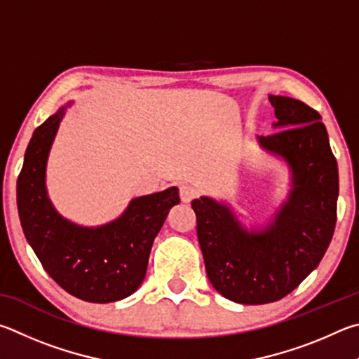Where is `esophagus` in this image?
<instances>
[{
    "label": "esophagus",
    "mask_w": 359,
    "mask_h": 359,
    "mask_svg": "<svg viewBox=\"0 0 359 359\" xmlns=\"http://www.w3.org/2000/svg\"><path fill=\"white\" fill-rule=\"evenodd\" d=\"M196 197H197V191L194 189L192 186L184 184L180 187V198L183 203H191Z\"/></svg>",
    "instance_id": "esophagus-1"
}]
</instances>
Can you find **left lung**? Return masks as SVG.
Here are the masks:
<instances>
[{
    "label": "left lung",
    "mask_w": 359,
    "mask_h": 359,
    "mask_svg": "<svg viewBox=\"0 0 359 359\" xmlns=\"http://www.w3.org/2000/svg\"><path fill=\"white\" fill-rule=\"evenodd\" d=\"M280 132L257 137L290 170L285 202L259 230H248L225 202H192L197 236L212 287L240 304H266L294 290L328 249L336 227L337 162L320 113L301 100L269 94Z\"/></svg>",
    "instance_id": "1"
}]
</instances>
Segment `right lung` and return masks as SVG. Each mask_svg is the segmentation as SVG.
<instances>
[{"label":"right lung","mask_w":359,"mask_h":359,"mask_svg":"<svg viewBox=\"0 0 359 359\" xmlns=\"http://www.w3.org/2000/svg\"><path fill=\"white\" fill-rule=\"evenodd\" d=\"M47 118L28 143L17 180V208L25 238L56 284L88 303H113L142 285L154 238L180 203L178 187L132 198L115 221L83 227L62 217L47 194L50 149L67 107Z\"/></svg>","instance_id":"add662e5"}]
</instances>
